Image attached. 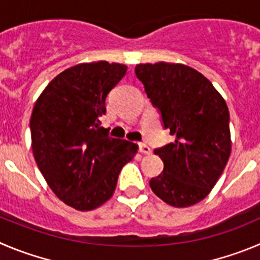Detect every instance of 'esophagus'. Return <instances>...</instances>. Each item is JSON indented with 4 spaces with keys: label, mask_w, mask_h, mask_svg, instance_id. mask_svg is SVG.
<instances>
[{
    "label": "esophagus",
    "mask_w": 260,
    "mask_h": 260,
    "mask_svg": "<svg viewBox=\"0 0 260 260\" xmlns=\"http://www.w3.org/2000/svg\"><path fill=\"white\" fill-rule=\"evenodd\" d=\"M140 151H141L142 154H146V155L151 154V149H150V147L147 146L146 144H141V145H140Z\"/></svg>",
    "instance_id": "obj_1"
}]
</instances>
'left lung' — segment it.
<instances>
[{
    "mask_svg": "<svg viewBox=\"0 0 260 260\" xmlns=\"http://www.w3.org/2000/svg\"><path fill=\"white\" fill-rule=\"evenodd\" d=\"M174 142L154 150L164 169L150 187L164 203L191 207L208 196L231 154L224 99L201 73L183 64H138L135 69Z\"/></svg>",
    "mask_w": 260,
    "mask_h": 260,
    "instance_id": "left-lung-1",
    "label": "left lung"
}]
</instances>
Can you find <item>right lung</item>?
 Here are the masks:
<instances>
[{"label": "right lung", "instance_id": "right-lung-1", "mask_svg": "<svg viewBox=\"0 0 260 260\" xmlns=\"http://www.w3.org/2000/svg\"><path fill=\"white\" fill-rule=\"evenodd\" d=\"M127 67L78 64L43 89L30 116L36 163L55 195L77 210H92L113 196L118 176L138 146L109 136L100 119L106 96Z\"/></svg>", "mask_w": 260, "mask_h": 260}]
</instances>
